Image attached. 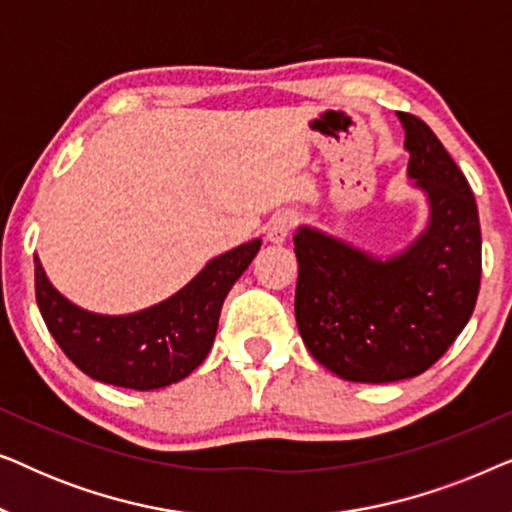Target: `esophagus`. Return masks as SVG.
<instances>
[{
    "instance_id": "1",
    "label": "esophagus",
    "mask_w": 512,
    "mask_h": 512,
    "mask_svg": "<svg viewBox=\"0 0 512 512\" xmlns=\"http://www.w3.org/2000/svg\"><path fill=\"white\" fill-rule=\"evenodd\" d=\"M293 226H296V216H293L291 212L275 214L268 223V240L275 244L286 242V237H289Z\"/></svg>"
}]
</instances>
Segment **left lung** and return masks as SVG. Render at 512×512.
I'll return each mask as SVG.
<instances>
[{
  "instance_id": "left-lung-1",
  "label": "left lung",
  "mask_w": 512,
  "mask_h": 512,
  "mask_svg": "<svg viewBox=\"0 0 512 512\" xmlns=\"http://www.w3.org/2000/svg\"><path fill=\"white\" fill-rule=\"evenodd\" d=\"M398 118L408 177L429 198L424 233L384 261L317 228L293 235L298 331L314 359L349 382L422 375L464 331L480 291L482 235L471 186L422 118L403 111Z\"/></svg>"
}]
</instances>
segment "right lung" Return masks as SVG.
<instances>
[{
  "label": "right lung",
  "mask_w": 512,
  "mask_h": 512,
  "mask_svg": "<svg viewBox=\"0 0 512 512\" xmlns=\"http://www.w3.org/2000/svg\"><path fill=\"white\" fill-rule=\"evenodd\" d=\"M261 249V240L216 256L163 303L135 314L81 310L53 289L34 256V291L48 331L67 359L97 382L149 391L184 380L207 359L221 305Z\"/></svg>",
  "instance_id": "right-lung-1"
}]
</instances>
